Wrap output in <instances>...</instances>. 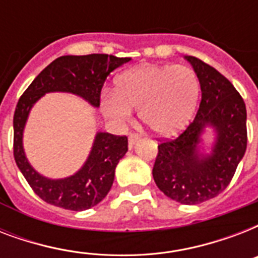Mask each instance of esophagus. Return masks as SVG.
<instances>
[{"mask_svg": "<svg viewBox=\"0 0 258 258\" xmlns=\"http://www.w3.org/2000/svg\"><path fill=\"white\" fill-rule=\"evenodd\" d=\"M139 139H141V137H139L138 134H131V135L128 137V146H130V147H134V146H135V143H137Z\"/></svg>", "mask_w": 258, "mask_h": 258, "instance_id": "34e87169", "label": "esophagus"}]
</instances>
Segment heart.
<instances>
[{
	"mask_svg": "<svg viewBox=\"0 0 258 258\" xmlns=\"http://www.w3.org/2000/svg\"><path fill=\"white\" fill-rule=\"evenodd\" d=\"M115 91L100 93V108L115 125L127 124L133 109L158 137H171L187 124L196 109L200 82L186 66H141L120 74Z\"/></svg>",
	"mask_w": 258,
	"mask_h": 258,
	"instance_id": "b5f03b06",
	"label": "heart"
}]
</instances>
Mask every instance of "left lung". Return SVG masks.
Segmentation results:
<instances>
[{
    "mask_svg": "<svg viewBox=\"0 0 258 258\" xmlns=\"http://www.w3.org/2000/svg\"><path fill=\"white\" fill-rule=\"evenodd\" d=\"M200 80V109L174 141L158 146L153 169L166 197L182 205L212 200L230 183L246 151V107L228 79L200 58L184 56ZM212 138H205L207 131Z\"/></svg>",
    "mask_w": 258,
    "mask_h": 258,
    "instance_id": "1",
    "label": "left lung"
}]
</instances>
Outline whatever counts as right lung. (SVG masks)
I'll use <instances>...</instances> for the list:
<instances>
[{
	"instance_id": "right-lung-1",
	"label": "right lung",
	"mask_w": 258,
	"mask_h": 258,
	"mask_svg": "<svg viewBox=\"0 0 258 258\" xmlns=\"http://www.w3.org/2000/svg\"><path fill=\"white\" fill-rule=\"evenodd\" d=\"M130 57L112 54L61 56L41 71L22 93L13 117L14 159L30 187L42 201L57 208L83 212L104 200L113 183L115 169L128 150L127 137L97 131L83 166L72 175L48 178L30 165L24 149V131L33 105L52 92L72 93L95 108L100 105V91L112 71Z\"/></svg>"
}]
</instances>
